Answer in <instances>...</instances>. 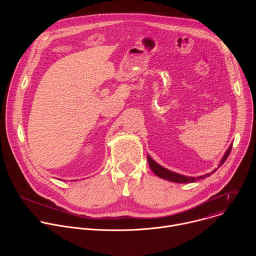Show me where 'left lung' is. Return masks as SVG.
Instances as JSON below:
<instances>
[{"label":"left lung","mask_w":256,"mask_h":256,"mask_svg":"<svg viewBox=\"0 0 256 256\" xmlns=\"http://www.w3.org/2000/svg\"><path fill=\"white\" fill-rule=\"evenodd\" d=\"M232 150V144L231 146H229L228 150L226 151V153L224 154L222 160L220 161V164H218V168L222 166L223 163L227 160L228 156L230 155V152ZM147 159H148V163H149V166L150 168L152 169V171L160 178L162 179H166V180H169V181H172V182H177V184H190V182H196V180L198 179H204L206 177H208L210 174H212L216 169H214L212 172L210 173H206L204 175H200V176H198V177H192V176H186V175H182V174H179V173H176V172H173L171 170H168L167 168L159 165L157 162H155L149 155L147 156Z\"/></svg>","instance_id":"8db88e82"}]
</instances>
